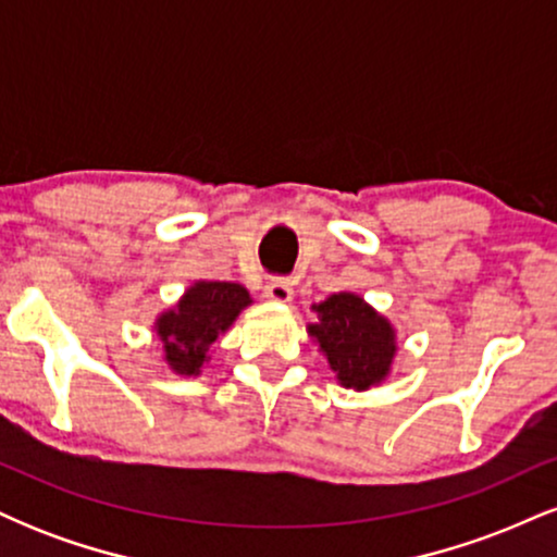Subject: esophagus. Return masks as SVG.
<instances>
[{
  "label": "esophagus",
  "instance_id": "obj_1",
  "mask_svg": "<svg viewBox=\"0 0 557 557\" xmlns=\"http://www.w3.org/2000/svg\"><path fill=\"white\" fill-rule=\"evenodd\" d=\"M264 296L274 304H287V300H293V283L287 277H274L267 283Z\"/></svg>",
  "mask_w": 557,
  "mask_h": 557
}]
</instances>
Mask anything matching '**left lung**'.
<instances>
[{
  "label": "left lung",
  "instance_id": "obj_1",
  "mask_svg": "<svg viewBox=\"0 0 557 557\" xmlns=\"http://www.w3.org/2000/svg\"><path fill=\"white\" fill-rule=\"evenodd\" d=\"M319 322L309 335L327 356L343 387L369 389L389 374L395 359V330L356 293H335L314 306Z\"/></svg>",
  "mask_w": 557,
  "mask_h": 557
}]
</instances>
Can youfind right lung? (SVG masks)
I'll return each mask as SVG.
<instances>
[{
	"instance_id": "obj_1",
	"label": "right lung",
	"mask_w": 557,
	"mask_h": 557,
	"mask_svg": "<svg viewBox=\"0 0 557 557\" xmlns=\"http://www.w3.org/2000/svg\"><path fill=\"white\" fill-rule=\"evenodd\" d=\"M251 304L248 290L238 283H194L177 300L175 309L159 314L154 322L162 341L164 361L175 374L198 376L209 361V348L222 332Z\"/></svg>"
}]
</instances>
